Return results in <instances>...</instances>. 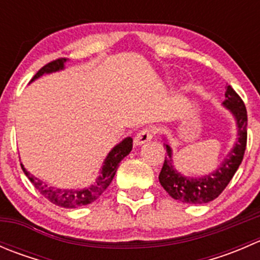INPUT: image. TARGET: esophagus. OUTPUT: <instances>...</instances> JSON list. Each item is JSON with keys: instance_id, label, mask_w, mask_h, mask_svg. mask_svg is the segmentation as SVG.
<instances>
[{"instance_id": "obj_1", "label": "esophagus", "mask_w": 260, "mask_h": 260, "mask_svg": "<svg viewBox=\"0 0 260 260\" xmlns=\"http://www.w3.org/2000/svg\"><path fill=\"white\" fill-rule=\"evenodd\" d=\"M156 135V128L153 127H146L143 128L142 131L137 133V136L135 137V145L140 146L143 145V143L148 142V141L152 140V137Z\"/></svg>"}]
</instances>
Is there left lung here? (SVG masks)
<instances>
[{
    "mask_svg": "<svg viewBox=\"0 0 260 260\" xmlns=\"http://www.w3.org/2000/svg\"><path fill=\"white\" fill-rule=\"evenodd\" d=\"M225 96L226 99L222 104L228 109H230V112L234 114L235 119H237L239 138H238L234 148L232 149L221 166L214 174L198 177V179L182 176L180 172L175 170L174 164H172L171 148L169 145L164 143V146H166V156H165L164 166L159 172L158 179L162 187L175 200L186 204L210 203L225 190L228 183L230 182V180L233 179L242 164L246 148V135H248L246 133V125H248L246 108L239 94L230 85L226 88Z\"/></svg>",
    "mask_w": 260,
    "mask_h": 260,
    "instance_id": "obj_1",
    "label": "left lung"
}]
</instances>
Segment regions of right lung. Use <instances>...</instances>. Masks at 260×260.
Masks as SVG:
<instances>
[{"mask_svg":"<svg viewBox=\"0 0 260 260\" xmlns=\"http://www.w3.org/2000/svg\"><path fill=\"white\" fill-rule=\"evenodd\" d=\"M65 61H67L65 57H59V59H55L52 60V61L48 62V64L44 65V67L34 75L31 81L38 79L39 77H41V75L45 74V73H52L57 72V70H61L62 68H64ZM132 147L133 140L131 137L124 138L119 145L115 146L114 148L109 152L108 156H107L103 167H102L101 176L96 180L95 185H91L90 187L83 188V190H61V188L51 187V186H48L45 182L39 180L38 177L32 176L27 170L23 169L22 164H21V167H22V171L25 172L27 179L32 182L34 186H35L36 190H38L44 198L48 199L50 203L55 204V205L57 206H61V208L65 209H75L84 205H88V204H91L106 191V188L111 185L112 180H113L118 166H119V162L132 151Z\"/></svg>","mask_w":260,"mask_h":260,"instance_id":"right-lung-1","label":"right lung"}]
</instances>
